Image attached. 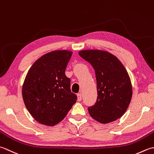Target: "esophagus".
<instances>
[{"label":"esophagus","instance_id":"esophagus-1","mask_svg":"<svg viewBox=\"0 0 154 154\" xmlns=\"http://www.w3.org/2000/svg\"><path fill=\"white\" fill-rule=\"evenodd\" d=\"M77 97H78V102H80L81 100H82V97L81 94H78Z\"/></svg>","mask_w":154,"mask_h":154}]
</instances>
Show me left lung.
<instances>
[{
  "mask_svg": "<svg viewBox=\"0 0 154 154\" xmlns=\"http://www.w3.org/2000/svg\"><path fill=\"white\" fill-rule=\"evenodd\" d=\"M79 55L95 70L98 96L88 108L91 117L102 124L121 118L132 96L130 78L122 62L110 53L99 50H86Z\"/></svg>",
  "mask_w": 154,
  "mask_h": 154,
  "instance_id": "1",
  "label": "left lung"
}]
</instances>
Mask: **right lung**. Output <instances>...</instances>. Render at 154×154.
<instances>
[{
    "label": "right lung",
    "mask_w": 154,
    "mask_h": 154,
    "mask_svg": "<svg viewBox=\"0 0 154 154\" xmlns=\"http://www.w3.org/2000/svg\"><path fill=\"white\" fill-rule=\"evenodd\" d=\"M72 52L56 51L43 55L25 78L23 98L28 110L40 124L53 126L61 122L77 100L65 74Z\"/></svg>",
    "instance_id": "1"
}]
</instances>
